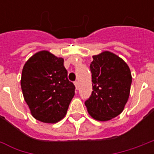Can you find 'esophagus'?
Instances as JSON below:
<instances>
[{"instance_id":"obj_1","label":"esophagus","mask_w":154,"mask_h":154,"mask_svg":"<svg viewBox=\"0 0 154 154\" xmlns=\"http://www.w3.org/2000/svg\"><path fill=\"white\" fill-rule=\"evenodd\" d=\"M74 84H75V87H76V89H78V87H79V84H78V82L77 81H76L75 82H74Z\"/></svg>"}]
</instances>
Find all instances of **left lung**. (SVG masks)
<instances>
[{"label": "left lung", "mask_w": 154, "mask_h": 154, "mask_svg": "<svg viewBox=\"0 0 154 154\" xmlns=\"http://www.w3.org/2000/svg\"><path fill=\"white\" fill-rule=\"evenodd\" d=\"M92 57L90 69L93 91L85 105L92 118L106 121L124 110L129 99L131 72L125 62L110 52Z\"/></svg>", "instance_id": "1"}]
</instances>
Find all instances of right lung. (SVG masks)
Listing matches in <instances>:
<instances>
[{
	"label": "right lung",
	"mask_w": 154,
	"mask_h": 154,
	"mask_svg": "<svg viewBox=\"0 0 154 154\" xmlns=\"http://www.w3.org/2000/svg\"><path fill=\"white\" fill-rule=\"evenodd\" d=\"M21 89L32 116L44 123H56L67 114L75 94L67 79L63 58L48 51L33 55L23 67Z\"/></svg>",
	"instance_id": "obj_1"
}]
</instances>
